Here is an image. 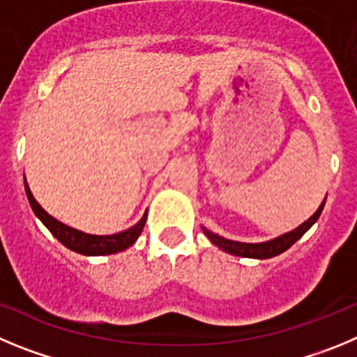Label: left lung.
Listing matches in <instances>:
<instances>
[{
	"label": "left lung",
	"instance_id": "obj_1",
	"mask_svg": "<svg viewBox=\"0 0 357 357\" xmlns=\"http://www.w3.org/2000/svg\"><path fill=\"white\" fill-rule=\"evenodd\" d=\"M324 204L326 201L320 204V208L313 213V217H310L304 224L297 227V229L290 231V233L282 234L279 238L271 240V242H263V243H242V242H233V240L222 238V236H218V234L211 233L208 229H202L204 234H206L208 238L211 240V243H215L217 247H220L222 250L229 252V255L234 256H243V258H258V259H266V258H274V256L281 255L287 249H290L295 242H297L311 226H313L317 220H319L320 213L324 210Z\"/></svg>",
	"mask_w": 357,
	"mask_h": 357
}]
</instances>
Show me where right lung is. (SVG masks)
Listing matches in <instances>:
<instances>
[{"instance_id": "add662e5", "label": "right lung", "mask_w": 357, "mask_h": 357, "mask_svg": "<svg viewBox=\"0 0 357 357\" xmlns=\"http://www.w3.org/2000/svg\"><path fill=\"white\" fill-rule=\"evenodd\" d=\"M26 188L28 201L31 204V210L35 211L40 220L44 222V226L51 231L54 238L62 242L67 249L79 252V255L85 256H105V255H115V252H121V250L128 249L130 245H133L135 240L139 238L140 233L144 229V224H146L147 213L140 218L139 222L135 224L130 229L123 231V233L108 234V236H98V234H86L82 233L78 229H73V227L66 226V224L54 220L51 215H47L43 208L38 206V202L35 201L33 195H31L28 185H24Z\"/></svg>"}]
</instances>
